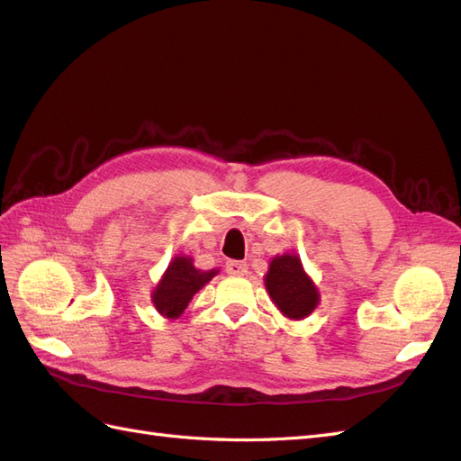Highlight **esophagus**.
<instances>
[{
    "label": "esophagus",
    "mask_w": 461,
    "mask_h": 461,
    "mask_svg": "<svg viewBox=\"0 0 461 461\" xmlns=\"http://www.w3.org/2000/svg\"><path fill=\"white\" fill-rule=\"evenodd\" d=\"M227 273L232 276H244L248 273L246 261H227Z\"/></svg>",
    "instance_id": "1"
}]
</instances>
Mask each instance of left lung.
Instances as JSON below:
<instances>
[{
	"label": "left lung",
	"mask_w": 461,
	"mask_h": 461,
	"mask_svg": "<svg viewBox=\"0 0 461 461\" xmlns=\"http://www.w3.org/2000/svg\"><path fill=\"white\" fill-rule=\"evenodd\" d=\"M265 288L281 313L288 319L308 317L319 303V292L296 254L271 259L265 275Z\"/></svg>",
	"instance_id": "1"
}]
</instances>
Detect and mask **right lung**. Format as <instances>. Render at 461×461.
Segmentation results:
<instances>
[{"mask_svg": "<svg viewBox=\"0 0 461 461\" xmlns=\"http://www.w3.org/2000/svg\"><path fill=\"white\" fill-rule=\"evenodd\" d=\"M217 273L219 269H196L192 258L176 256L169 263L156 290L151 292V302L163 317L176 319L183 315L192 296L212 281Z\"/></svg>", "mask_w": 461, "mask_h": 461, "instance_id": "1", "label": "right lung"}]
</instances>
